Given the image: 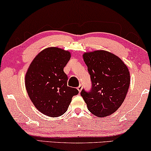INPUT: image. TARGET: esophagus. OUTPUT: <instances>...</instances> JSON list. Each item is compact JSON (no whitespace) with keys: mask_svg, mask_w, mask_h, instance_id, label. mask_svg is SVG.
<instances>
[{"mask_svg":"<svg viewBox=\"0 0 151 151\" xmlns=\"http://www.w3.org/2000/svg\"><path fill=\"white\" fill-rule=\"evenodd\" d=\"M77 89L78 90V91H79V92L81 91L82 89V84H80V86H78Z\"/></svg>","mask_w":151,"mask_h":151,"instance_id":"1","label":"esophagus"}]
</instances>
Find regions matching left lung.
<instances>
[{"label":"left lung","instance_id":"8db88e82","mask_svg":"<svg viewBox=\"0 0 151 151\" xmlns=\"http://www.w3.org/2000/svg\"><path fill=\"white\" fill-rule=\"evenodd\" d=\"M82 57L92 88L89 92L82 89L80 94L91 113L99 117L109 116L127 96L131 80L129 69L119 57L104 50L86 52Z\"/></svg>","mask_w":151,"mask_h":151}]
</instances>
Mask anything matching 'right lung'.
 <instances>
[{"label":"right lung","instance_id":"right-lung-1","mask_svg":"<svg viewBox=\"0 0 151 151\" xmlns=\"http://www.w3.org/2000/svg\"><path fill=\"white\" fill-rule=\"evenodd\" d=\"M71 58L69 51L48 47L30 64L25 75V87L35 107L49 117L61 116L67 111L72 98L78 93L67 86L63 69Z\"/></svg>","mask_w":151,"mask_h":151}]
</instances>
